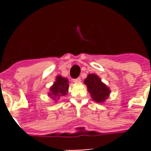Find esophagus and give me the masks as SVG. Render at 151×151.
Masks as SVG:
<instances>
[{
    "instance_id": "obj_1",
    "label": "esophagus",
    "mask_w": 151,
    "mask_h": 151,
    "mask_svg": "<svg viewBox=\"0 0 151 151\" xmlns=\"http://www.w3.org/2000/svg\"><path fill=\"white\" fill-rule=\"evenodd\" d=\"M73 82H74L75 83H79V82H81V78H76V79L73 80Z\"/></svg>"
}]
</instances>
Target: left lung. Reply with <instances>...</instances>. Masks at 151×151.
<instances>
[{
	"instance_id": "left-lung-1",
	"label": "left lung",
	"mask_w": 151,
	"mask_h": 151,
	"mask_svg": "<svg viewBox=\"0 0 151 151\" xmlns=\"http://www.w3.org/2000/svg\"><path fill=\"white\" fill-rule=\"evenodd\" d=\"M92 99L97 103L104 102L110 95V88L95 74H88L84 81Z\"/></svg>"
}]
</instances>
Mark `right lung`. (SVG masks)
Returning <instances> with one entry per match:
<instances>
[{"instance_id":"add662e5","label":"right lung","mask_w":151,"mask_h":151,"mask_svg":"<svg viewBox=\"0 0 151 151\" xmlns=\"http://www.w3.org/2000/svg\"><path fill=\"white\" fill-rule=\"evenodd\" d=\"M69 90V83L66 78H63L61 76H58L56 78V81L50 88L48 96L51 97L55 101L60 97L66 95Z\"/></svg>"}]
</instances>
